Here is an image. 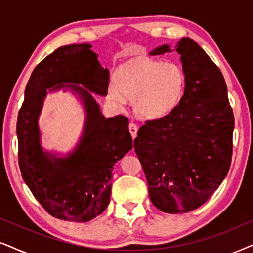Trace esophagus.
Returning <instances> with one entry per match:
<instances>
[{
    "label": "esophagus",
    "instance_id": "34e87169",
    "mask_svg": "<svg viewBox=\"0 0 253 253\" xmlns=\"http://www.w3.org/2000/svg\"><path fill=\"white\" fill-rule=\"evenodd\" d=\"M128 129H129V133H130V135H132L133 139H135L136 133H137V126H136V124L129 123V124H128Z\"/></svg>",
    "mask_w": 253,
    "mask_h": 253
}]
</instances>
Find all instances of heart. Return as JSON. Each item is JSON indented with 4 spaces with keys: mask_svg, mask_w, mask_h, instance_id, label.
Listing matches in <instances>:
<instances>
[{
    "mask_svg": "<svg viewBox=\"0 0 253 253\" xmlns=\"http://www.w3.org/2000/svg\"><path fill=\"white\" fill-rule=\"evenodd\" d=\"M185 88V72L180 64L155 58H141L118 72L108 97L123 106L125 98L133 100L134 111L146 119L168 114L180 103Z\"/></svg>",
    "mask_w": 253,
    "mask_h": 253,
    "instance_id": "1",
    "label": "heart"
}]
</instances>
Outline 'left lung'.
<instances>
[{
  "label": "left lung",
  "instance_id": "left-lung-1",
  "mask_svg": "<svg viewBox=\"0 0 253 253\" xmlns=\"http://www.w3.org/2000/svg\"><path fill=\"white\" fill-rule=\"evenodd\" d=\"M168 45L156 47L162 55ZM185 88L165 117L147 120L134 140L153 204L164 212H188L206 203L228 174L233 112L220 70L196 42L178 41Z\"/></svg>",
  "mask_w": 253,
  "mask_h": 253
}]
</instances>
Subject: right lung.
<instances>
[{
  "label": "right lung",
  "instance_id": "obj_1",
  "mask_svg": "<svg viewBox=\"0 0 253 253\" xmlns=\"http://www.w3.org/2000/svg\"><path fill=\"white\" fill-rule=\"evenodd\" d=\"M108 84V69L100 65L91 45L72 44L42 60L25 87L16 127L18 165L29 189L56 218L85 223L100 215L110 203L113 166L133 147L128 119L105 118L89 93L106 95ZM51 87L78 91L88 114L81 142L66 158L44 153L40 147L37 120L46 89Z\"/></svg>",
  "mask_w": 253,
  "mask_h": 253
}]
</instances>
